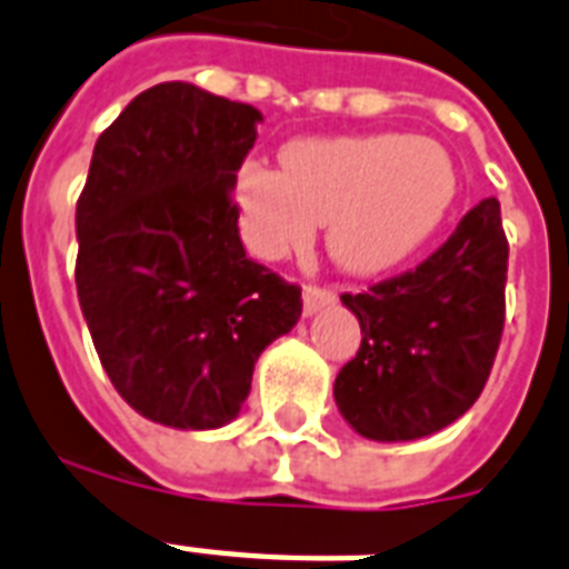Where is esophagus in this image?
Masks as SVG:
<instances>
[{"instance_id": "esophagus-1", "label": "esophagus", "mask_w": 569, "mask_h": 569, "mask_svg": "<svg viewBox=\"0 0 569 569\" xmlns=\"http://www.w3.org/2000/svg\"><path fill=\"white\" fill-rule=\"evenodd\" d=\"M337 301V292L333 289H321V286H307L303 289V316H316L321 307Z\"/></svg>"}]
</instances>
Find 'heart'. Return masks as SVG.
<instances>
[{
    "label": "heart",
    "instance_id": "obj_1",
    "mask_svg": "<svg viewBox=\"0 0 569 569\" xmlns=\"http://www.w3.org/2000/svg\"><path fill=\"white\" fill-rule=\"evenodd\" d=\"M283 162L286 171L248 159L236 173L241 236L262 259L301 248L328 223L337 266L380 274L422 248L458 197L455 162L431 138H301Z\"/></svg>",
    "mask_w": 569,
    "mask_h": 569
}]
</instances>
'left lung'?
<instances>
[{
  "instance_id": "obj_1",
  "label": "left lung",
  "mask_w": 569,
  "mask_h": 569,
  "mask_svg": "<svg viewBox=\"0 0 569 569\" xmlns=\"http://www.w3.org/2000/svg\"><path fill=\"white\" fill-rule=\"evenodd\" d=\"M508 239L499 200L487 197L422 266L342 295L360 321V351L342 366L333 398L360 437L422 440L481 396L505 325Z\"/></svg>"
}]
</instances>
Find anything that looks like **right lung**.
<instances>
[{"label": "right lung", "instance_id": "right-lung-1", "mask_svg": "<svg viewBox=\"0 0 569 569\" xmlns=\"http://www.w3.org/2000/svg\"><path fill=\"white\" fill-rule=\"evenodd\" d=\"M262 123L189 82L138 93L93 147L76 203V289L93 348L150 422L239 416L259 355L301 319V289L248 259L232 203Z\"/></svg>", "mask_w": 569, "mask_h": 569}]
</instances>
